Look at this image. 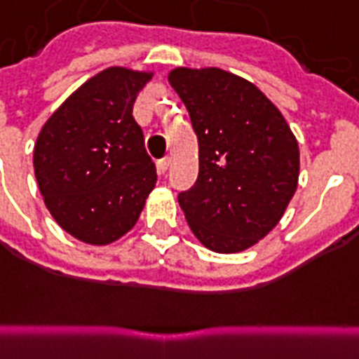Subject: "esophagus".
Wrapping results in <instances>:
<instances>
[{"label":"esophagus","mask_w":359,"mask_h":359,"mask_svg":"<svg viewBox=\"0 0 359 359\" xmlns=\"http://www.w3.org/2000/svg\"><path fill=\"white\" fill-rule=\"evenodd\" d=\"M169 163H171V159H169V158L158 159V163H156V165H158V172H159V175H163V172H165L167 169H169Z\"/></svg>","instance_id":"1"}]
</instances>
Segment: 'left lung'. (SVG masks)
Masks as SVG:
<instances>
[{"mask_svg": "<svg viewBox=\"0 0 359 359\" xmlns=\"http://www.w3.org/2000/svg\"><path fill=\"white\" fill-rule=\"evenodd\" d=\"M169 83L190 114L200 171L179 205L196 238L238 253L280 222L299 180V144L264 93L220 68H177Z\"/></svg>", "mask_w": 359, "mask_h": 359, "instance_id": "left-lung-1", "label": "left lung"}]
</instances>
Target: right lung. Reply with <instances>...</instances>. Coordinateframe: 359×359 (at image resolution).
Returning a JSON list of instances; mask_svg holds the SVG:
<instances>
[{
    "label": "right lung",
    "mask_w": 359,
    "mask_h": 359,
    "mask_svg": "<svg viewBox=\"0 0 359 359\" xmlns=\"http://www.w3.org/2000/svg\"><path fill=\"white\" fill-rule=\"evenodd\" d=\"M152 74L108 68L47 119L34 146L45 205L74 238L106 245L139 220L158 180L133 104Z\"/></svg>",
    "instance_id": "right-lung-1"
}]
</instances>
